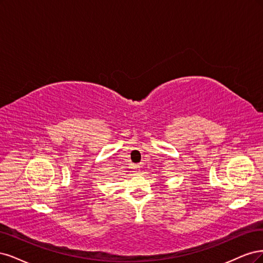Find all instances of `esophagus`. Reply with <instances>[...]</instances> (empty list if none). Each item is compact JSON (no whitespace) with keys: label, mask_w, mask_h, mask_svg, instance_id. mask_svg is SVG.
I'll list each match as a JSON object with an SVG mask.
<instances>
[{"label":"esophagus","mask_w":263,"mask_h":263,"mask_svg":"<svg viewBox=\"0 0 263 263\" xmlns=\"http://www.w3.org/2000/svg\"><path fill=\"white\" fill-rule=\"evenodd\" d=\"M134 169H135V172L140 171V166H139V165H135V166H134Z\"/></svg>","instance_id":"34e87169"}]
</instances>
